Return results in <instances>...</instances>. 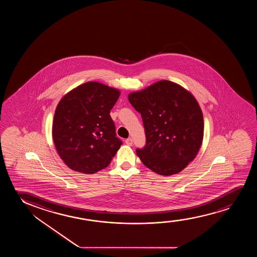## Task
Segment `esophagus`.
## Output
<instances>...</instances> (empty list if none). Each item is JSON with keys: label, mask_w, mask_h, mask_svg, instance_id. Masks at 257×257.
<instances>
[{"label": "esophagus", "mask_w": 257, "mask_h": 257, "mask_svg": "<svg viewBox=\"0 0 257 257\" xmlns=\"http://www.w3.org/2000/svg\"><path fill=\"white\" fill-rule=\"evenodd\" d=\"M133 143H134V141H133L132 138H128L125 140V144L128 145V146H132Z\"/></svg>", "instance_id": "obj_1"}]
</instances>
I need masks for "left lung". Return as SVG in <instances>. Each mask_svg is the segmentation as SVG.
Instances as JSON below:
<instances>
[{
    "instance_id": "left-lung-1",
    "label": "left lung",
    "mask_w": 257,
    "mask_h": 257,
    "mask_svg": "<svg viewBox=\"0 0 257 257\" xmlns=\"http://www.w3.org/2000/svg\"><path fill=\"white\" fill-rule=\"evenodd\" d=\"M128 99L144 124L146 145L136 149L141 162L162 176L182 171L196 157L203 141L204 117L197 100L166 80L132 93Z\"/></svg>"
}]
</instances>
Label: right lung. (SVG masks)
Listing matches in <instances>:
<instances>
[{
  "label": "right lung",
  "mask_w": 257,
  "mask_h": 257,
  "mask_svg": "<svg viewBox=\"0 0 257 257\" xmlns=\"http://www.w3.org/2000/svg\"><path fill=\"white\" fill-rule=\"evenodd\" d=\"M119 95L116 88L89 81L60 100L53 118V141L71 169L94 174L111 162L122 145L109 115Z\"/></svg>",
  "instance_id": "obj_1"
}]
</instances>
